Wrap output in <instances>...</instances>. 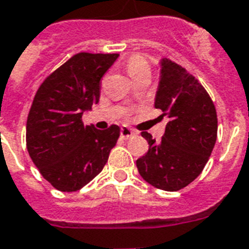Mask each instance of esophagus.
I'll return each instance as SVG.
<instances>
[{
  "label": "esophagus",
  "mask_w": 249,
  "mask_h": 249,
  "mask_svg": "<svg viewBox=\"0 0 249 249\" xmlns=\"http://www.w3.org/2000/svg\"><path fill=\"white\" fill-rule=\"evenodd\" d=\"M135 135H136V132H135L134 130H131L130 127H126V126L121 127V136H122L123 139L132 138V136H135Z\"/></svg>",
  "instance_id": "1"
}]
</instances>
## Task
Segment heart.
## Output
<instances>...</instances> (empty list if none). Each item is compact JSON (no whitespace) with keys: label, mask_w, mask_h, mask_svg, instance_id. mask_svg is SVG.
Instances as JSON below:
<instances>
[{"label":"heart","mask_w":249,"mask_h":249,"mask_svg":"<svg viewBox=\"0 0 249 249\" xmlns=\"http://www.w3.org/2000/svg\"><path fill=\"white\" fill-rule=\"evenodd\" d=\"M127 72L130 75L131 78L138 79L140 76L145 74H151V69L149 65L145 61V58H142V55H134L128 59V62L126 65Z\"/></svg>","instance_id":"b5f03b06"}]
</instances>
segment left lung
<instances>
[{"label": "left lung", "instance_id": "8db88e82", "mask_svg": "<svg viewBox=\"0 0 249 249\" xmlns=\"http://www.w3.org/2000/svg\"><path fill=\"white\" fill-rule=\"evenodd\" d=\"M155 107L169 118L160 142L142 131L149 149L136 161L152 186L178 191L203 171L217 140V113L204 87L182 66L162 58Z\"/></svg>", "mask_w": 249, "mask_h": 249}]
</instances>
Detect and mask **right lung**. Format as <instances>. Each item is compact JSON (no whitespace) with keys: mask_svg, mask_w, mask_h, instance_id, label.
<instances>
[{"mask_svg":"<svg viewBox=\"0 0 249 249\" xmlns=\"http://www.w3.org/2000/svg\"><path fill=\"white\" fill-rule=\"evenodd\" d=\"M118 54L79 53L44 80L27 118V149L41 175L62 192L80 190L101 173L119 127L84 126L100 100V80Z\"/></svg>","mask_w":249,"mask_h":249,"instance_id":"obj_1","label":"right lung"}]
</instances>
